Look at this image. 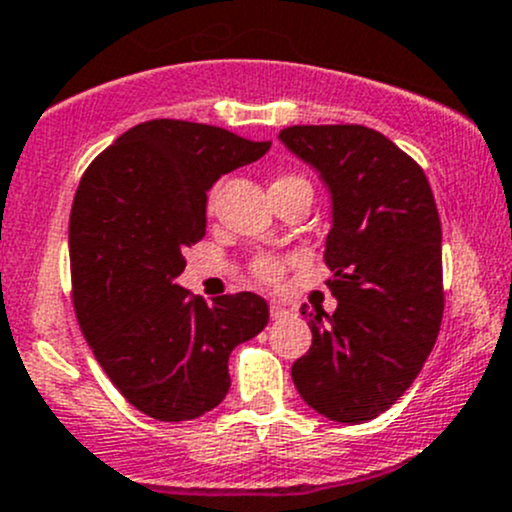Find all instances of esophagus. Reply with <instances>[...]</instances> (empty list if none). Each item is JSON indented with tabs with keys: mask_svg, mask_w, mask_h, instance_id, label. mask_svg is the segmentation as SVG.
I'll return each mask as SVG.
<instances>
[{
	"mask_svg": "<svg viewBox=\"0 0 512 512\" xmlns=\"http://www.w3.org/2000/svg\"><path fill=\"white\" fill-rule=\"evenodd\" d=\"M287 314H289V309L284 304H277V301H274V304L270 306L272 319H282V316H287Z\"/></svg>",
	"mask_w": 512,
	"mask_h": 512,
	"instance_id": "34e87169",
	"label": "esophagus"
}]
</instances>
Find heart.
I'll return each instance as SVG.
<instances>
[{"instance_id":"1","label":"heart","mask_w":512,"mask_h":512,"mask_svg":"<svg viewBox=\"0 0 512 512\" xmlns=\"http://www.w3.org/2000/svg\"><path fill=\"white\" fill-rule=\"evenodd\" d=\"M294 179H299V176H279V179H274L272 186L287 184V181H294ZM211 211H213V198L208 201V213ZM252 272H255V277L260 279V282L274 284L279 282V274H282V262L274 260V257H260V260L255 262V267H252Z\"/></svg>"}]
</instances>
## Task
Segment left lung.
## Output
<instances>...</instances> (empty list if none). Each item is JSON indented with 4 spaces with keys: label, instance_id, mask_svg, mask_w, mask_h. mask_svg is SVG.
<instances>
[{
    "label": "left lung",
    "instance_id": "obj_1",
    "mask_svg": "<svg viewBox=\"0 0 512 512\" xmlns=\"http://www.w3.org/2000/svg\"><path fill=\"white\" fill-rule=\"evenodd\" d=\"M331 191L324 260L338 299L306 311L311 348L292 365L301 400L360 424L395 405L437 343L444 314L441 223L422 166L363 125H294L279 132Z\"/></svg>",
    "mask_w": 512,
    "mask_h": 512
}]
</instances>
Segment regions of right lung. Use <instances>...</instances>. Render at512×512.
<instances>
[{
  "instance_id": "add662e5",
  "label": "right lung",
  "mask_w": 512,
  "mask_h": 512,
  "mask_svg": "<svg viewBox=\"0 0 512 512\" xmlns=\"http://www.w3.org/2000/svg\"><path fill=\"white\" fill-rule=\"evenodd\" d=\"M270 144L198 122L149 120L95 157L75 191V316L112 385L159 422L218 407L233 348L270 321L267 301L252 292L208 306L176 284L184 250L206 235L208 188Z\"/></svg>"
}]
</instances>
